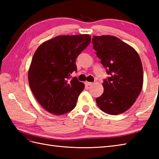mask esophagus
<instances>
[{
	"label": "esophagus",
	"mask_w": 159,
	"mask_h": 159,
	"mask_svg": "<svg viewBox=\"0 0 159 159\" xmlns=\"http://www.w3.org/2000/svg\"><path fill=\"white\" fill-rule=\"evenodd\" d=\"M85 84L86 85H92L93 83H91V82H88V81H85Z\"/></svg>",
	"instance_id": "34e87169"
}]
</instances>
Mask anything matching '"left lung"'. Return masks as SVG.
Segmentation results:
<instances>
[{"instance_id": "left-lung-1", "label": "left lung", "mask_w": 159, "mask_h": 159, "mask_svg": "<svg viewBox=\"0 0 159 159\" xmlns=\"http://www.w3.org/2000/svg\"><path fill=\"white\" fill-rule=\"evenodd\" d=\"M96 55L109 77L104 80V92L97 105L109 115L121 114L132 107L143 87V66L137 52L112 35H93Z\"/></svg>"}]
</instances>
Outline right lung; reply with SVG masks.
<instances>
[{
  "label": "right lung",
  "instance_id": "1",
  "mask_svg": "<svg viewBox=\"0 0 159 159\" xmlns=\"http://www.w3.org/2000/svg\"><path fill=\"white\" fill-rule=\"evenodd\" d=\"M91 42L88 34L59 35L43 42L33 57L28 72L30 88L43 109L56 116L72 111L85 88L76 77V59Z\"/></svg>",
  "mask_w": 159,
  "mask_h": 159
}]
</instances>
